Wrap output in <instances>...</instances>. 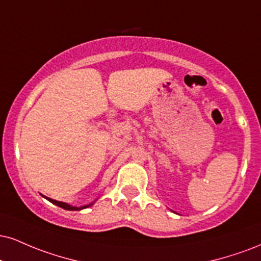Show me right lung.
<instances>
[{"instance_id": "right-lung-1", "label": "right lung", "mask_w": 261, "mask_h": 261, "mask_svg": "<svg viewBox=\"0 0 261 261\" xmlns=\"http://www.w3.org/2000/svg\"><path fill=\"white\" fill-rule=\"evenodd\" d=\"M43 198H46L47 200H49V202L51 203H53L55 204V205H57V206H61V208H63V209H65V210H83V209H86V208H89V206H91V205H93V204H95V202L96 200H93L92 203H90V204H86V205H83V206H74V205H70V204H68V203H64V202H59V200H56V199H52V198H48V197H45V196H42Z\"/></svg>"}]
</instances>
